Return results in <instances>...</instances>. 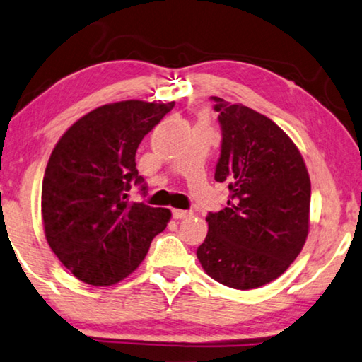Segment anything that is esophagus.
<instances>
[{
  "label": "esophagus",
  "instance_id": "esophagus-1",
  "mask_svg": "<svg viewBox=\"0 0 362 362\" xmlns=\"http://www.w3.org/2000/svg\"><path fill=\"white\" fill-rule=\"evenodd\" d=\"M171 213H173L175 220H185V218H189V216L192 215L191 211H187V210H177V209H175Z\"/></svg>",
  "mask_w": 362,
  "mask_h": 362
}]
</instances>
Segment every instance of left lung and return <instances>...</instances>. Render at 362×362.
Masks as SVG:
<instances>
[{
  "label": "left lung",
  "instance_id": "1",
  "mask_svg": "<svg viewBox=\"0 0 362 362\" xmlns=\"http://www.w3.org/2000/svg\"><path fill=\"white\" fill-rule=\"evenodd\" d=\"M221 127L215 180L228 182V205L209 213L197 258L211 279L250 290L286 272L310 229L311 182L292 139L247 105L211 96Z\"/></svg>",
  "mask_w": 362,
  "mask_h": 362
}]
</instances>
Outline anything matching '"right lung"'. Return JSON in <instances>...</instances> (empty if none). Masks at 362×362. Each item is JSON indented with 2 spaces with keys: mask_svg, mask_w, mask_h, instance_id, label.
<instances>
[{
  "mask_svg": "<svg viewBox=\"0 0 362 362\" xmlns=\"http://www.w3.org/2000/svg\"><path fill=\"white\" fill-rule=\"evenodd\" d=\"M175 103L122 100L75 122L52 151L41 186V215L51 250L81 282L104 287L138 268L171 211L129 202L144 177L136 151Z\"/></svg>",
  "mask_w": 362,
  "mask_h": 362,
  "instance_id": "right-lung-1",
  "label": "right lung"
}]
</instances>
